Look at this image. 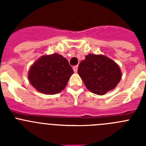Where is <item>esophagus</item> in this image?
Wrapping results in <instances>:
<instances>
[{
    "label": "esophagus",
    "instance_id": "esophagus-1",
    "mask_svg": "<svg viewBox=\"0 0 146 146\" xmlns=\"http://www.w3.org/2000/svg\"><path fill=\"white\" fill-rule=\"evenodd\" d=\"M77 69H78V66H74L73 67V70H74V72H77Z\"/></svg>",
    "mask_w": 146,
    "mask_h": 146
}]
</instances>
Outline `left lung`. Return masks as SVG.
Returning a JSON list of instances; mask_svg holds the SVG:
<instances>
[{"label": "left lung", "instance_id": "1", "mask_svg": "<svg viewBox=\"0 0 146 146\" xmlns=\"http://www.w3.org/2000/svg\"><path fill=\"white\" fill-rule=\"evenodd\" d=\"M78 74L89 91L104 95L116 87L121 79L118 64L103 55L88 54L78 67Z\"/></svg>", "mask_w": 146, "mask_h": 146}]
</instances>
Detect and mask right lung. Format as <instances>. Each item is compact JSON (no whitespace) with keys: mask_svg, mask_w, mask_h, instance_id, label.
<instances>
[{"mask_svg":"<svg viewBox=\"0 0 146 146\" xmlns=\"http://www.w3.org/2000/svg\"><path fill=\"white\" fill-rule=\"evenodd\" d=\"M74 73L69 62L58 53L43 55L30 68L28 80L37 91L44 94H56L65 88Z\"/></svg>","mask_w":146,"mask_h":146,"instance_id":"add662e5","label":"right lung"}]
</instances>
